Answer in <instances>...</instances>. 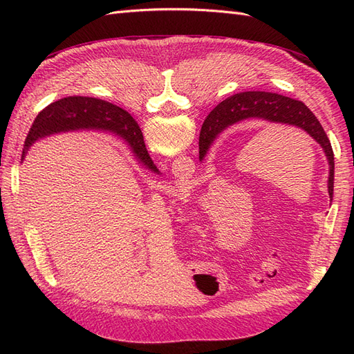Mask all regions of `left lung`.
<instances>
[{"label": "left lung", "mask_w": 354, "mask_h": 354, "mask_svg": "<svg viewBox=\"0 0 354 354\" xmlns=\"http://www.w3.org/2000/svg\"><path fill=\"white\" fill-rule=\"evenodd\" d=\"M248 118H255V120H263L267 122L288 124L297 128H301V130L306 131L308 136H312V138H315V140L322 146L324 152L326 153L328 158V192L329 196L332 198V195H334L335 167L334 152H332V146L324 127L320 125L315 113L310 111L303 102L289 99L276 93L245 91L223 100L217 108L212 111V116L208 125L211 127V130L217 131L218 134L226 127L234 122H239L242 120H248ZM212 126L214 127V129L212 128ZM212 138H209V136H199V159H203V156H205Z\"/></svg>", "instance_id": "obj_1"}]
</instances>
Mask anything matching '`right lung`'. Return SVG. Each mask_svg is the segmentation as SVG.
<instances>
[{
	"label": "right lung",
	"instance_id": "right-lung-1",
	"mask_svg": "<svg viewBox=\"0 0 354 354\" xmlns=\"http://www.w3.org/2000/svg\"><path fill=\"white\" fill-rule=\"evenodd\" d=\"M78 128H102V130L113 131L130 145L133 153L138 160H142L152 171H158L153 160L147 153L140 127L137 125L131 115H128V112L109 102L93 97H81V95L57 100L38 113L25 140L22 159L25 158L32 143L38 138L53 133L78 130ZM201 134L209 136V138H212L217 131L211 130V127L207 125L202 128Z\"/></svg>",
	"mask_w": 354,
	"mask_h": 354
}]
</instances>
